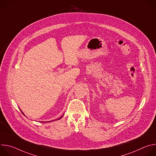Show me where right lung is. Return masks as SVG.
Instances as JSON below:
<instances>
[{
    "instance_id": "obj_1",
    "label": "right lung",
    "mask_w": 156,
    "mask_h": 156,
    "mask_svg": "<svg viewBox=\"0 0 156 156\" xmlns=\"http://www.w3.org/2000/svg\"><path fill=\"white\" fill-rule=\"evenodd\" d=\"M52 121H53V120H52ZM50 122H51V121H50Z\"/></svg>"
}]
</instances>
